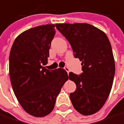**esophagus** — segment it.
I'll use <instances>...</instances> for the list:
<instances>
[{
	"label": "esophagus",
	"mask_w": 124,
	"mask_h": 124,
	"mask_svg": "<svg viewBox=\"0 0 124 124\" xmlns=\"http://www.w3.org/2000/svg\"><path fill=\"white\" fill-rule=\"evenodd\" d=\"M64 69H65V70L66 71V72H67V73H68V74H69V71H70L68 67H65V68H64Z\"/></svg>",
	"instance_id": "esophagus-1"
}]
</instances>
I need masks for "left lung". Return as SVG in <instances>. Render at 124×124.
I'll use <instances>...</instances> for the list:
<instances>
[{"mask_svg":"<svg viewBox=\"0 0 124 124\" xmlns=\"http://www.w3.org/2000/svg\"><path fill=\"white\" fill-rule=\"evenodd\" d=\"M55 26L69 41L74 57L82 61L80 75L69 74L77 86L70 93L72 105L82 115H93L104 104L113 83L116 67L110 41L104 32L87 23Z\"/></svg>","mask_w":124,"mask_h":124,"instance_id":"left-lung-1","label":"left lung"}]
</instances>
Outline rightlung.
Here are the masks:
<instances>
[{
  "instance_id": "obj_1",
  "label": "right lung",
  "mask_w": 124,
  "mask_h": 124,
  "mask_svg": "<svg viewBox=\"0 0 124 124\" xmlns=\"http://www.w3.org/2000/svg\"><path fill=\"white\" fill-rule=\"evenodd\" d=\"M55 25L30 28L15 39L9 55V75L14 93L24 110L44 117L54 109L57 96L69 76L63 69L48 70L49 50Z\"/></svg>"
}]
</instances>
